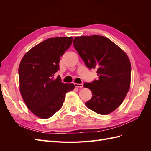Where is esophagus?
<instances>
[{"instance_id":"1","label":"esophagus","mask_w":151,"mask_h":151,"mask_svg":"<svg viewBox=\"0 0 151 151\" xmlns=\"http://www.w3.org/2000/svg\"><path fill=\"white\" fill-rule=\"evenodd\" d=\"M74 86L76 88H82L83 87V84H74Z\"/></svg>"}]
</instances>
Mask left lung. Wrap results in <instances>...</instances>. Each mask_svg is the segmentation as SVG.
Listing matches in <instances>:
<instances>
[{
    "mask_svg": "<svg viewBox=\"0 0 151 151\" xmlns=\"http://www.w3.org/2000/svg\"><path fill=\"white\" fill-rule=\"evenodd\" d=\"M86 65L97 70L98 80L84 83L92 92L85 104L100 115L115 111L130 87L131 64L126 53L109 39L99 35L76 37L73 42Z\"/></svg>",
    "mask_w": 151,
    "mask_h": 151,
    "instance_id": "obj_1",
    "label": "left lung"
}]
</instances>
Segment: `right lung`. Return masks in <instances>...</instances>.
Masks as SVG:
<instances>
[{
    "instance_id": "obj_1",
    "label": "right lung",
    "mask_w": 151,
    "mask_h": 151,
    "mask_svg": "<svg viewBox=\"0 0 151 151\" xmlns=\"http://www.w3.org/2000/svg\"><path fill=\"white\" fill-rule=\"evenodd\" d=\"M72 37L45 40L22 57L19 66V90L26 106L42 119L52 116L60 109L65 94L74 89V84H63L59 70L60 57L70 47Z\"/></svg>"
}]
</instances>
